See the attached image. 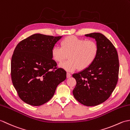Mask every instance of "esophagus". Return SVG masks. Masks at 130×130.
Returning a JSON list of instances; mask_svg holds the SVG:
<instances>
[{"mask_svg":"<svg viewBox=\"0 0 130 130\" xmlns=\"http://www.w3.org/2000/svg\"><path fill=\"white\" fill-rule=\"evenodd\" d=\"M71 77V74L70 73H67V78H70Z\"/></svg>","mask_w":130,"mask_h":130,"instance_id":"1","label":"esophagus"}]
</instances>
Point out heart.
Returning a JSON list of instances; mask_svg holds the SVG:
<instances>
[{
  "mask_svg": "<svg viewBox=\"0 0 130 130\" xmlns=\"http://www.w3.org/2000/svg\"><path fill=\"white\" fill-rule=\"evenodd\" d=\"M60 46H54L52 56L57 63H61L60 67L68 72L77 70L83 71L93 64L99 52L97 43L92 40L79 38L75 36L67 37L60 42Z\"/></svg>",
  "mask_w": 130,
  "mask_h": 130,
  "instance_id": "b5f03b06",
  "label": "heart"
}]
</instances>
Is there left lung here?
<instances>
[{
  "instance_id": "left-lung-1",
  "label": "left lung",
  "mask_w": 130,
  "mask_h": 130,
  "mask_svg": "<svg viewBox=\"0 0 130 130\" xmlns=\"http://www.w3.org/2000/svg\"><path fill=\"white\" fill-rule=\"evenodd\" d=\"M85 36L96 39L99 52L90 67L72 75L77 82L73 94L82 105L94 106L107 100L116 87L119 79V56L115 46L102 34L92 33Z\"/></svg>"
}]
</instances>
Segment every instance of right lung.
I'll list each match as a JSON object with an SVG mask.
<instances>
[{
	"label": "right lung",
	"instance_id": "add662e5",
	"mask_svg": "<svg viewBox=\"0 0 130 130\" xmlns=\"http://www.w3.org/2000/svg\"><path fill=\"white\" fill-rule=\"evenodd\" d=\"M62 36L34 34L20 42L11 60L13 85L23 101L34 106L43 105L66 78V72L57 67L52 50Z\"/></svg>",
	"mask_w": 130,
	"mask_h": 130
}]
</instances>
